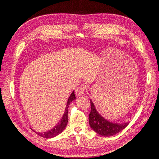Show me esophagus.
Listing matches in <instances>:
<instances>
[{
  "mask_svg": "<svg viewBox=\"0 0 159 159\" xmlns=\"http://www.w3.org/2000/svg\"><path fill=\"white\" fill-rule=\"evenodd\" d=\"M86 88V85H80L79 87H78L75 90V94L76 96H82L84 93V92H85V89Z\"/></svg>",
  "mask_w": 159,
  "mask_h": 159,
  "instance_id": "obj_1",
  "label": "esophagus"
}]
</instances>
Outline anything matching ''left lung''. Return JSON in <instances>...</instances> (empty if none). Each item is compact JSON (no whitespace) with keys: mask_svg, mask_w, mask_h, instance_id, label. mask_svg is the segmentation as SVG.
<instances>
[{"mask_svg":"<svg viewBox=\"0 0 159 159\" xmlns=\"http://www.w3.org/2000/svg\"><path fill=\"white\" fill-rule=\"evenodd\" d=\"M91 102V112L89 115V123L90 127L97 134L103 137H111L126 128L128 123L116 124L104 118L94 105L92 100Z\"/></svg>","mask_w":159,"mask_h":159,"instance_id":"1","label":"left lung"}]
</instances>
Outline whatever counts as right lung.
Returning <instances> with one entry per match:
<instances>
[{"instance_id":"right-lung-1","label":"right lung","mask_w":159,"mask_h":159,"mask_svg":"<svg viewBox=\"0 0 159 159\" xmlns=\"http://www.w3.org/2000/svg\"><path fill=\"white\" fill-rule=\"evenodd\" d=\"M75 99H76V96L74 95V92L73 91L72 93H71V95L70 96L68 100H67L65 111H64L63 117L61 118V120L59 121V122L57 123L56 126L48 131L43 132V133H37V134H38V135L41 136L42 137L50 139V138L55 137L61 133L63 131V130L66 128L67 124V121H68V117H67L68 107L70 106V103Z\"/></svg>"}]
</instances>
